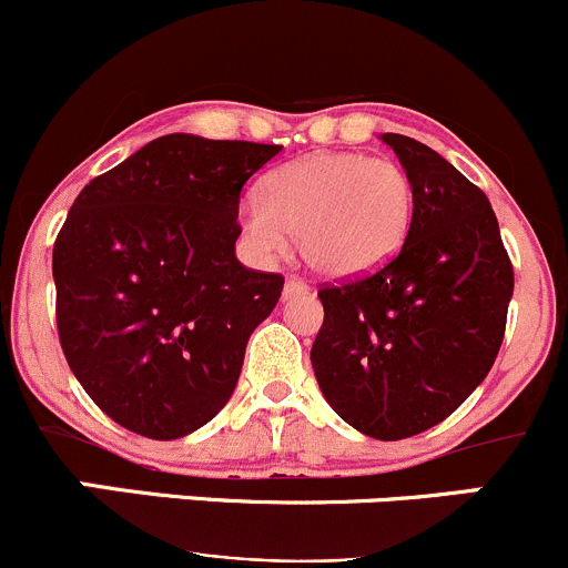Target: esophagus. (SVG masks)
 Instances as JSON below:
<instances>
[{"label":"esophagus","instance_id":"1","mask_svg":"<svg viewBox=\"0 0 568 568\" xmlns=\"http://www.w3.org/2000/svg\"><path fill=\"white\" fill-rule=\"evenodd\" d=\"M308 286L301 282V278H295V276H290L286 278V284H284V297H292V295H303V292H306Z\"/></svg>","mask_w":568,"mask_h":568}]
</instances>
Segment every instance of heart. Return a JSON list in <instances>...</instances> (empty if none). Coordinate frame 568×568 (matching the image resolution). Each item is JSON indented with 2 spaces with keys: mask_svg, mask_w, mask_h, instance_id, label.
<instances>
[{
  "mask_svg": "<svg viewBox=\"0 0 568 568\" xmlns=\"http://www.w3.org/2000/svg\"><path fill=\"white\" fill-rule=\"evenodd\" d=\"M413 183L399 163L364 153H314L273 169L241 210V237L256 260H276L297 235L317 276H369L405 245Z\"/></svg>",
  "mask_w": 568,
  "mask_h": 568,
  "instance_id": "1",
  "label": "heart"
}]
</instances>
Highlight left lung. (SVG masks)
<instances>
[{
    "instance_id": "obj_1",
    "label": "left lung",
    "mask_w": 568,
    "mask_h": 568,
    "mask_svg": "<svg viewBox=\"0 0 568 568\" xmlns=\"http://www.w3.org/2000/svg\"><path fill=\"white\" fill-rule=\"evenodd\" d=\"M383 142L413 183L410 235L377 273L317 292L312 366L349 426L402 440L446 420L493 369L514 271L481 189L410 136Z\"/></svg>"
}]
</instances>
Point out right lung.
I'll return each instance as SVG.
<instances>
[{
    "label": "right lung",
    "instance_id": "1",
    "mask_svg": "<svg viewBox=\"0 0 568 568\" xmlns=\"http://www.w3.org/2000/svg\"><path fill=\"white\" fill-rule=\"evenodd\" d=\"M278 144L169 133L90 180L54 243L70 372L125 429L178 440L219 415L284 278L235 256L245 180Z\"/></svg>",
    "mask_w": 568,
    "mask_h": 568
}]
</instances>
